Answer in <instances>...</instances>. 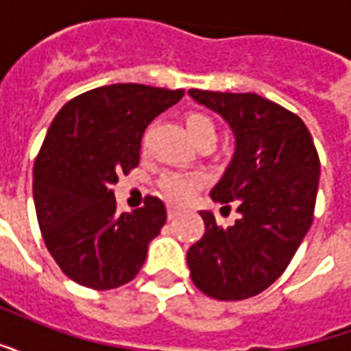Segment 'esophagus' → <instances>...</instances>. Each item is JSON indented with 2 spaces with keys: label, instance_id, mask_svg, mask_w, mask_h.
I'll list each match as a JSON object with an SVG mask.
<instances>
[{
  "label": "esophagus",
  "instance_id": "34e87169",
  "mask_svg": "<svg viewBox=\"0 0 351 351\" xmlns=\"http://www.w3.org/2000/svg\"><path fill=\"white\" fill-rule=\"evenodd\" d=\"M178 213H180V208H176V206L173 204H167V217L175 219Z\"/></svg>",
  "mask_w": 351,
  "mask_h": 351
}]
</instances>
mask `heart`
I'll list each match as a JSON object with an SVG mask.
<instances>
[{"instance_id":"heart-1","label":"heart","mask_w":351,"mask_h":351,"mask_svg":"<svg viewBox=\"0 0 351 351\" xmlns=\"http://www.w3.org/2000/svg\"><path fill=\"white\" fill-rule=\"evenodd\" d=\"M186 128L197 145L206 140L215 141L217 138V127H215L213 119L204 114H199V112H193L186 117ZM204 186L206 175L197 173V171H169L158 182L162 195L176 204L189 202Z\"/></svg>"}]
</instances>
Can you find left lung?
Listing matches in <instances>:
<instances>
[{"label": "left lung", "instance_id": "1", "mask_svg": "<svg viewBox=\"0 0 351 351\" xmlns=\"http://www.w3.org/2000/svg\"><path fill=\"white\" fill-rule=\"evenodd\" d=\"M189 95L234 130V158L211 199L224 210L235 206L239 219L224 228L211 211H200L206 232L187 250V267L211 298L245 300L282 276L306 237L320 160L300 117L258 93L193 88Z\"/></svg>", "mask_w": 351, "mask_h": 351}]
</instances>
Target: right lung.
I'll return each instance as SVG.
<instances>
[{"instance_id": "add662e5", "label": "right lung", "mask_w": 351, "mask_h": 351, "mask_svg": "<svg viewBox=\"0 0 351 351\" xmlns=\"http://www.w3.org/2000/svg\"><path fill=\"white\" fill-rule=\"evenodd\" d=\"M184 90L110 84L80 93L51 123L33 169V195L45 247L75 283L95 291L121 287L145 263L165 224L158 197L117 215L112 184L140 164L149 123Z\"/></svg>"}]
</instances>
